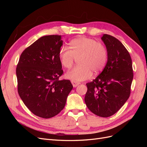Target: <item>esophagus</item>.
<instances>
[{"label": "esophagus", "mask_w": 147, "mask_h": 147, "mask_svg": "<svg viewBox=\"0 0 147 147\" xmlns=\"http://www.w3.org/2000/svg\"><path fill=\"white\" fill-rule=\"evenodd\" d=\"M71 83H72V85H73V86H74V88L77 87L78 85H79V84H80V83H79V82H77L74 81V80H72V81H71Z\"/></svg>", "instance_id": "esophagus-1"}]
</instances>
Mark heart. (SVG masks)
<instances>
[{
    "label": "heart",
    "instance_id": "heart-1",
    "mask_svg": "<svg viewBox=\"0 0 147 147\" xmlns=\"http://www.w3.org/2000/svg\"><path fill=\"white\" fill-rule=\"evenodd\" d=\"M59 58L64 67L69 69L75 59L80 64L66 73V77L76 82L84 81L92 77L93 70H102L107 61V51L105 47L94 39L79 37L70 42V48L61 47Z\"/></svg>",
    "mask_w": 147,
    "mask_h": 147
}]
</instances>
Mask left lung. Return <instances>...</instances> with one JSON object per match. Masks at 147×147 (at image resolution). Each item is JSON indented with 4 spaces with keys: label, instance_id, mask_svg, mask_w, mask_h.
Listing matches in <instances>:
<instances>
[{
    "label": "left lung",
    "instance_id": "obj_1",
    "mask_svg": "<svg viewBox=\"0 0 147 147\" xmlns=\"http://www.w3.org/2000/svg\"><path fill=\"white\" fill-rule=\"evenodd\" d=\"M101 39L107 51V63L96 79L86 83L84 101L91 112L106 118L117 113L129 97L133 70L131 56L121 42L108 34Z\"/></svg>",
    "mask_w": 147,
    "mask_h": 147
}]
</instances>
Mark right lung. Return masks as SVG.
Wrapping results in <instances>:
<instances>
[{
  "label": "right lung",
  "mask_w": 147,
  "mask_h": 147,
  "mask_svg": "<svg viewBox=\"0 0 147 147\" xmlns=\"http://www.w3.org/2000/svg\"><path fill=\"white\" fill-rule=\"evenodd\" d=\"M61 35L38 38L21 53L16 70L18 92L31 112L43 118L56 116L65 105L73 86L63 74L59 58Z\"/></svg>",
  "instance_id": "right-lung-1"
}]
</instances>
